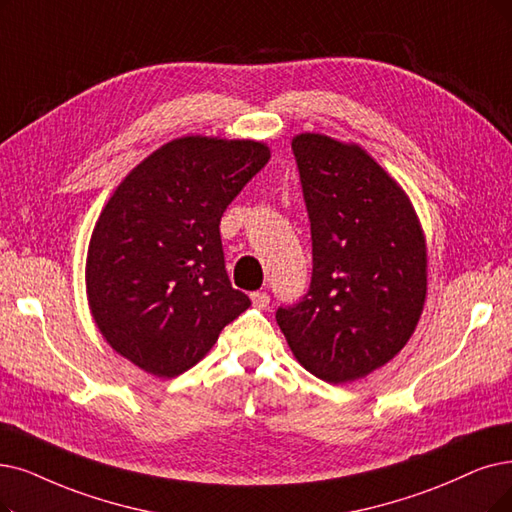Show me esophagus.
<instances>
[{
	"label": "esophagus",
	"instance_id": "1",
	"mask_svg": "<svg viewBox=\"0 0 512 512\" xmlns=\"http://www.w3.org/2000/svg\"><path fill=\"white\" fill-rule=\"evenodd\" d=\"M271 302V296L267 292H254L252 294V304L256 306V309H267Z\"/></svg>",
	"mask_w": 512,
	"mask_h": 512
}]
</instances>
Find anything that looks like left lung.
I'll use <instances>...</instances> for the list:
<instances>
[{
	"label": "left lung",
	"mask_w": 512,
	"mask_h": 512,
	"mask_svg": "<svg viewBox=\"0 0 512 512\" xmlns=\"http://www.w3.org/2000/svg\"><path fill=\"white\" fill-rule=\"evenodd\" d=\"M311 220V288L277 323L298 363L344 384L372 374L412 338L426 300V241L399 182L355 142L294 136Z\"/></svg>",
	"instance_id": "1"
}]
</instances>
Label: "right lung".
Returning a JSON list of instances; mask_svg holds the SVG:
<instances>
[{"instance_id":"1","label":"right lung","mask_w":512,"mask_h":512,"mask_svg":"<svg viewBox=\"0 0 512 512\" xmlns=\"http://www.w3.org/2000/svg\"><path fill=\"white\" fill-rule=\"evenodd\" d=\"M269 159L258 140L182 136L119 182L86 258L90 313L115 353L174 378L252 304L224 269L220 218Z\"/></svg>"}]
</instances>
